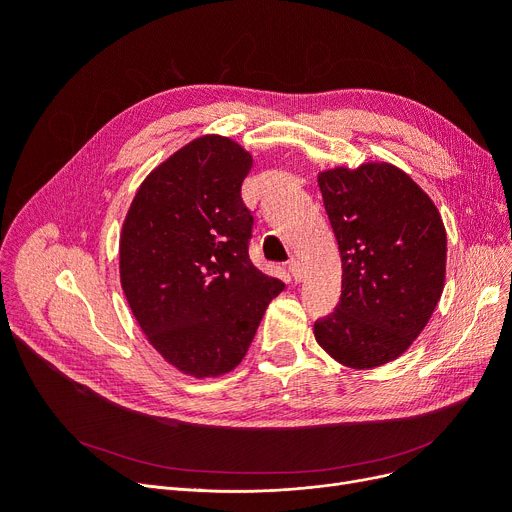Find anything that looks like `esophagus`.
<instances>
[{"label": "esophagus", "mask_w": 512, "mask_h": 512, "mask_svg": "<svg viewBox=\"0 0 512 512\" xmlns=\"http://www.w3.org/2000/svg\"><path fill=\"white\" fill-rule=\"evenodd\" d=\"M288 272H290L294 282H301L303 276H305V267H303V263L299 259H290L288 261Z\"/></svg>", "instance_id": "1"}]
</instances>
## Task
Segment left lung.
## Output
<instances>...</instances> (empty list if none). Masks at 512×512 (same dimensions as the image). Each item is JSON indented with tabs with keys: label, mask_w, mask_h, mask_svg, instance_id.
<instances>
[{
	"label": "left lung",
	"mask_w": 512,
	"mask_h": 512,
	"mask_svg": "<svg viewBox=\"0 0 512 512\" xmlns=\"http://www.w3.org/2000/svg\"><path fill=\"white\" fill-rule=\"evenodd\" d=\"M338 240L342 294L315 321V340L338 363L380 367L400 357L432 317L446 278V230L423 188L386 161L319 172Z\"/></svg>",
	"instance_id": "8db88e82"
}]
</instances>
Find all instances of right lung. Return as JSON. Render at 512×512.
Wrapping results in <instances>:
<instances>
[{
  "label": "right lung",
  "instance_id": "right-lung-1",
  "mask_svg": "<svg viewBox=\"0 0 512 512\" xmlns=\"http://www.w3.org/2000/svg\"><path fill=\"white\" fill-rule=\"evenodd\" d=\"M253 157L205 134L139 186L120 234V282L155 351L193 378H218L247 355L284 282L249 259L253 215L240 186Z\"/></svg>",
  "mask_w": 512,
  "mask_h": 512
}]
</instances>
